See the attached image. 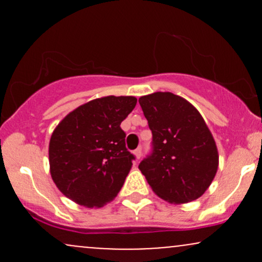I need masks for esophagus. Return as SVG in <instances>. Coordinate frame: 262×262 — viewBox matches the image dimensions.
Listing matches in <instances>:
<instances>
[{
  "mask_svg": "<svg viewBox=\"0 0 262 262\" xmlns=\"http://www.w3.org/2000/svg\"><path fill=\"white\" fill-rule=\"evenodd\" d=\"M134 155L135 158H137V160H139V159L141 158V148H138L134 150Z\"/></svg>",
  "mask_w": 262,
  "mask_h": 262,
  "instance_id": "34e87169",
  "label": "esophagus"
}]
</instances>
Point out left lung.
Returning <instances> with one entry per match:
<instances>
[{"label": "left lung", "instance_id": "left-lung-1", "mask_svg": "<svg viewBox=\"0 0 262 262\" xmlns=\"http://www.w3.org/2000/svg\"><path fill=\"white\" fill-rule=\"evenodd\" d=\"M139 103L152 133V151L139 170L152 191L170 203L200 198L218 170L219 155L201 113L180 96L155 92Z\"/></svg>", "mask_w": 262, "mask_h": 262}]
</instances>
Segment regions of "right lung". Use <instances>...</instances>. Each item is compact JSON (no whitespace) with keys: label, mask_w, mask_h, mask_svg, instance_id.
Returning <instances> with one entry per match:
<instances>
[{"label":"right lung","mask_w":262,"mask_h":262,"mask_svg":"<svg viewBox=\"0 0 262 262\" xmlns=\"http://www.w3.org/2000/svg\"><path fill=\"white\" fill-rule=\"evenodd\" d=\"M133 96H107L77 107L54 129L50 175L64 196L81 206L103 207L116 198L133 165L121 123L134 110Z\"/></svg>","instance_id":"obj_1"}]
</instances>
